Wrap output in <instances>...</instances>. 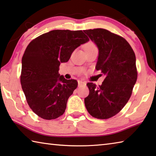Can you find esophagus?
I'll list each match as a JSON object with an SVG mask.
<instances>
[{
	"instance_id": "34e87169",
	"label": "esophagus",
	"mask_w": 156,
	"mask_h": 156,
	"mask_svg": "<svg viewBox=\"0 0 156 156\" xmlns=\"http://www.w3.org/2000/svg\"><path fill=\"white\" fill-rule=\"evenodd\" d=\"M78 87H80L82 85H84V84H86V83L83 80H78Z\"/></svg>"
}]
</instances>
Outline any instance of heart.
Instances as JSON below:
<instances>
[{"label":"heart","mask_w":156,"mask_h":156,"mask_svg":"<svg viewBox=\"0 0 156 156\" xmlns=\"http://www.w3.org/2000/svg\"><path fill=\"white\" fill-rule=\"evenodd\" d=\"M90 45H93V44H91V43H89V44H87L86 46H90Z\"/></svg>","instance_id":"heart-1"}]
</instances>
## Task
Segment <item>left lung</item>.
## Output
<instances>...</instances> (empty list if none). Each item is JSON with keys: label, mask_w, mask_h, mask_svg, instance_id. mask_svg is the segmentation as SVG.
Masks as SVG:
<instances>
[{"label": "left lung", "mask_w": 156, "mask_h": 156, "mask_svg": "<svg viewBox=\"0 0 156 156\" xmlns=\"http://www.w3.org/2000/svg\"><path fill=\"white\" fill-rule=\"evenodd\" d=\"M83 31L98 49L96 70L106 76L101 85L87 84L89 94L84 105L93 117L108 119L119 113L130 98L138 76L135 53L125 38L105 29Z\"/></svg>", "instance_id": "obj_1"}]
</instances>
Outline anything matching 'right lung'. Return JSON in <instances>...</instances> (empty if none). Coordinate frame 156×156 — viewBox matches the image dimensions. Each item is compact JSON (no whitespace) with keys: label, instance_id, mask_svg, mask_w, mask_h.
<instances>
[{"label":"right lung","instance_id":"1","mask_svg":"<svg viewBox=\"0 0 156 156\" xmlns=\"http://www.w3.org/2000/svg\"><path fill=\"white\" fill-rule=\"evenodd\" d=\"M89 41L82 30H52L28 44L22 58L20 83L29 106L39 117L52 120L64 113L78 86L58 73L73 51Z\"/></svg>","mask_w":156,"mask_h":156}]
</instances>
